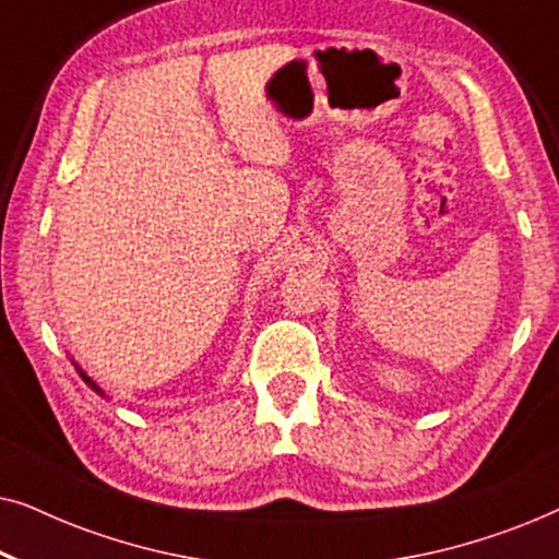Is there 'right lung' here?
Returning <instances> with one entry per match:
<instances>
[{"label": "right lung", "instance_id": "add662e5", "mask_svg": "<svg viewBox=\"0 0 559 559\" xmlns=\"http://www.w3.org/2000/svg\"><path fill=\"white\" fill-rule=\"evenodd\" d=\"M75 369H79V366H75ZM79 373H81V379H83V381H86V384H88L91 389H94V392H98V394H104V392H102V389H98V386H96V381H94V379H91V377H86V371H81V369H79Z\"/></svg>", "mask_w": 559, "mask_h": 559}]
</instances>
